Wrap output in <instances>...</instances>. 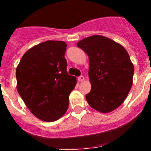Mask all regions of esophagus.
<instances>
[{
	"instance_id": "34e87169",
	"label": "esophagus",
	"mask_w": 151,
	"mask_h": 151,
	"mask_svg": "<svg viewBox=\"0 0 151 151\" xmlns=\"http://www.w3.org/2000/svg\"><path fill=\"white\" fill-rule=\"evenodd\" d=\"M78 82H83L84 80H85V77H84L83 76H81L78 77Z\"/></svg>"
}]
</instances>
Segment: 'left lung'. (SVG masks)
<instances>
[{
  "instance_id": "obj_1",
  "label": "left lung",
  "mask_w": 151,
  "mask_h": 151,
  "mask_svg": "<svg viewBox=\"0 0 151 151\" xmlns=\"http://www.w3.org/2000/svg\"><path fill=\"white\" fill-rule=\"evenodd\" d=\"M77 46L88 56L91 89L85 96L88 104L103 113L115 110L127 97L133 83L134 65L127 50L98 35L81 40Z\"/></svg>"
}]
</instances>
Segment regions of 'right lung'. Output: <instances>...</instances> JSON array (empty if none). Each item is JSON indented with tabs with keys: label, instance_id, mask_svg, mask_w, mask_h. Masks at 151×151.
Listing matches in <instances>:
<instances>
[{
	"label": "right lung",
	"instance_id": "right-lung-1",
	"mask_svg": "<svg viewBox=\"0 0 151 151\" xmlns=\"http://www.w3.org/2000/svg\"><path fill=\"white\" fill-rule=\"evenodd\" d=\"M62 41H47L24 54L17 67V88L33 115L54 122L66 113L76 78L68 75Z\"/></svg>",
	"mask_w": 151,
	"mask_h": 151
}]
</instances>
